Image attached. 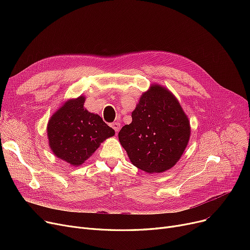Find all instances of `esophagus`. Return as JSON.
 <instances>
[{"label": "esophagus", "mask_w": 250, "mask_h": 250, "mask_svg": "<svg viewBox=\"0 0 250 250\" xmlns=\"http://www.w3.org/2000/svg\"><path fill=\"white\" fill-rule=\"evenodd\" d=\"M111 127L115 130V133L117 134V132H118V130H120V127H121V125L120 124H118V123H112L111 125Z\"/></svg>", "instance_id": "esophagus-1"}]
</instances>
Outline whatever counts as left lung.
I'll return each mask as SVG.
<instances>
[{"label":"left lung","mask_w":250,"mask_h":250,"mask_svg":"<svg viewBox=\"0 0 250 250\" xmlns=\"http://www.w3.org/2000/svg\"><path fill=\"white\" fill-rule=\"evenodd\" d=\"M132 118L118 133L130 162L147 173L173 167L190 136L188 118L175 96L165 87L152 85L142 94Z\"/></svg>","instance_id":"1"}]
</instances>
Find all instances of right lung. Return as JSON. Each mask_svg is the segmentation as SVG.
<instances>
[{"label": "right lung", "instance_id": "right-lung-1", "mask_svg": "<svg viewBox=\"0 0 250 250\" xmlns=\"http://www.w3.org/2000/svg\"><path fill=\"white\" fill-rule=\"evenodd\" d=\"M84 96L64 102L47 125L52 153L73 166L83 164L104 140L115 134L98 114L84 108Z\"/></svg>", "mask_w": 250, "mask_h": 250}]
</instances>
